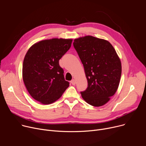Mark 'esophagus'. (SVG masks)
Segmentation results:
<instances>
[{"mask_svg": "<svg viewBox=\"0 0 146 146\" xmlns=\"http://www.w3.org/2000/svg\"><path fill=\"white\" fill-rule=\"evenodd\" d=\"M70 82L72 83V85H75V84H76V80H75L74 79H73V80L70 81Z\"/></svg>", "mask_w": 146, "mask_h": 146, "instance_id": "1", "label": "esophagus"}]
</instances>
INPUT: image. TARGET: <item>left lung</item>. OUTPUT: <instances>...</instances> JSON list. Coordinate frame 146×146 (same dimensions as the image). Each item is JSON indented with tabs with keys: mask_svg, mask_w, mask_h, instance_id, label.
<instances>
[{
	"mask_svg": "<svg viewBox=\"0 0 146 146\" xmlns=\"http://www.w3.org/2000/svg\"><path fill=\"white\" fill-rule=\"evenodd\" d=\"M73 46L88 81L82 98L93 106L105 105L117 91L121 76V62L115 49L108 40L92 36L74 39Z\"/></svg>",
	"mask_w": 146,
	"mask_h": 146,
	"instance_id": "8db88e82",
	"label": "left lung"
}]
</instances>
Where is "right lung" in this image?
<instances>
[{"mask_svg":"<svg viewBox=\"0 0 146 146\" xmlns=\"http://www.w3.org/2000/svg\"><path fill=\"white\" fill-rule=\"evenodd\" d=\"M72 40L61 38L41 40L27 51L23 62V81L31 96L40 103H54L69 86L59 60L69 50Z\"/></svg>","mask_w":146,"mask_h":146,"instance_id":"add662e5","label":"right lung"}]
</instances>
